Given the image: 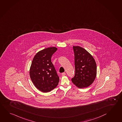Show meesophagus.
Returning a JSON list of instances; mask_svg holds the SVG:
<instances>
[{"mask_svg": "<svg viewBox=\"0 0 122 122\" xmlns=\"http://www.w3.org/2000/svg\"><path fill=\"white\" fill-rule=\"evenodd\" d=\"M66 73H65V72H64V73H61V75L62 76H65L66 75Z\"/></svg>", "mask_w": 122, "mask_h": 122, "instance_id": "1", "label": "esophagus"}]
</instances>
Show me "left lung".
Wrapping results in <instances>:
<instances>
[{
	"label": "left lung",
	"instance_id": "8db88e82",
	"mask_svg": "<svg viewBox=\"0 0 122 122\" xmlns=\"http://www.w3.org/2000/svg\"><path fill=\"white\" fill-rule=\"evenodd\" d=\"M75 73L71 79L76 86L86 88L95 80L97 74L96 64L91 54L81 47L73 46Z\"/></svg>",
	"mask_w": 122,
	"mask_h": 122
}]
</instances>
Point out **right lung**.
Masks as SVG:
<instances>
[{
    "label": "right lung",
    "instance_id": "1",
    "mask_svg": "<svg viewBox=\"0 0 122 122\" xmlns=\"http://www.w3.org/2000/svg\"><path fill=\"white\" fill-rule=\"evenodd\" d=\"M55 47L44 49L36 53L31 64L30 75L36 87L39 90L47 92L58 86L59 81L51 58L57 51Z\"/></svg>",
    "mask_w": 122,
    "mask_h": 122
}]
</instances>
